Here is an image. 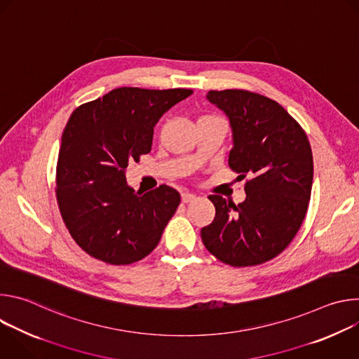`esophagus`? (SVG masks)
Returning a JSON list of instances; mask_svg holds the SVG:
<instances>
[{"instance_id": "esophagus-1", "label": "esophagus", "mask_w": 359, "mask_h": 359, "mask_svg": "<svg viewBox=\"0 0 359 359\" xmlns=\"http://www.w3.org/2000/svg\"><path fill=\"white\" fill-rule=\"evenodd\" d=\"M196 198V196L193 193H189V191H184L182 193V201L183 203H189V201H193Z\"/></svg>"}]
</instances>
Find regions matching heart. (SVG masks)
<instances>
[{
	"instance_id": "obj_1",
	"label": "heart",
	"mask_w": 359,
	"mask_h": 359,
	"mask_svg": "<svg viewBox=\"0 0 359 359\" xmlns=\"http://www.w3.org/2000/svg\"><path fill=\"white\" fill-rule=\"evenodd\" d=\"M213 115H208V116H203V118H212Z\"/></svg>"
}]
</instances>
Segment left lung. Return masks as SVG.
<instances>
[{
    "label": "left lung",
    "instance_id": "left-lung-1",
    "mask_svg": "<svg viewBox=\"0 0 359 359\" xmlns=\"http://www.w3.org/2000/svg\"><path fill=\"white\" fill-rule=\"evenodd\" d=\"M208 99L230 121L229 166L245 182V200L234 204L219 194L201 240L233 267L266 263L292 241L309 209L313 151L298 122L276 100L243 89L210 90Z\"/></svg>",
    "mask_w": 359,
    "mask_h": 359
}]
</instances>
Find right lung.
Masks as SVG:
<instances>
[{
  "mask_svg": "<svg viewBox=\"0 0 359 359\" xmlns=\"http://www.w3.org/2000/svg\"><path fill=\"white\" fill-rule=\"evenodd\" d=\"M191 93L123 86L72 112L62 133L55 193L67 229L92 257L125 266L158 245L180 194L166 184L135 191L125 172L150 151L153 128L163 114Z\"/></svg>",
  "mask_w": 359,
  "mask_h": 359,
  "instance_id": "obj_1",
  "label": "right lung"
}]
</instances>
